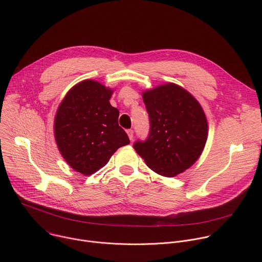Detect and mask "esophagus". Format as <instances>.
Here are the masks:
<instances>
[{"label":"esophagus","mask_w":262,"mask_h":262,"mask_svg":"<svg viewBox=\"0 0 262 262\" xmlns=\"http://www.w3.org/2000/svg\"><path fill=\"white\" fill-rule=\"evenodd\" d=\"M126 133H127V136H128L129 140H133V138H134V130L133 129H127Z\"/></svg>","instance_id":"esophagus-1"}]
</instances>
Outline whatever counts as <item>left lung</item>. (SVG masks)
Returning a JSON list of instances; mask_svg holds the SVG:
<instances>
[{
	"label": "left lung",
	"instance_id": "1",
	"mask_svg": "<svg viewBox=\"0 0 262 262\" xmlns=\"http://www.w3.org/2000/svg\"><path fill=\"white\" fill-rule=\"evenodd\" d=\"M149 134L134 143L137 154L156 173L173 177L200 157L207 139V121L199 102L183 88L166 84L143 93Z\"/></svg>",
	"mask_w": 262,
	"mask_h": 262
}]
</instances>
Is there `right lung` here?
Instances as JSON below:
<instances>
[{
	"mask_svg": "<svg viewBox=\"0 0 262 262\" xmlns=\"http://www.w3.org/2000/svg\"><path fill=\"white\" fill-rule=\"evenodd\" d=\"M111 89L86 80L73 86L55 118V138L68 165L84 175L102 168L117 149L129 144L118 124L119 111L110 103Z\"/></svg>",
	"mask_w": 262,
	"mask_h": 262,
	"instance_id": "obj_1",
	"label": "right lung"
}]
</instances>
